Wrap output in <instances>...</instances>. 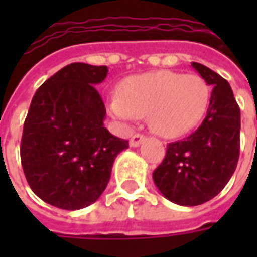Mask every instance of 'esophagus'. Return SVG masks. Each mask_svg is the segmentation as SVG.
<instances>
[{
	"mask_svg": "<svg viewBox=\"0 0 257 257\" xmlns=\"http://www.w3.org/2000/svg\"><path fill=\"white\" fill-rule=\"evenodd\" d=\"M145 139H146L145 135L135 134L134 136L131 138V140H129V145H131V147H138V146H139Z\"/></svg>",
	"mask_w": 257,
	"mask_h": 257,
	"instance_id": "34e87169",
	"label": "esophagus"
}]
</instances>
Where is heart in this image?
Listing matches in <instances>:
<instances>
[{
    "label": "heart",
    "mask_w": 257,
    "mask_h": 257,
    "mask_svg": "<svg viewBox=\"0 0 257 257\" xmlns=\"http://www.w3.org/2000/svg\"><path fill=\"white\" fill-rule=\"evenodd\" d=\"M209 99V85L202 77L160 70L126 79L121 96L110 100V111L122 121L149 115L156 134L179 138L201 122Z\"/></svg>",
    "instance_id": "heart-1"
}]
</instances>
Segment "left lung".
I'll use <instances>...</instances> for the list:
<instances>
[{
	"instance_id": "8db88e82",
	"label": "left lung",
	"mask_w": 257,
	"mask_h": 257,
	"mask_svg": "<svg viewBox=\"0 0 257 257\" xmlns=\"http://www.w3.org/2000/svg\"><path fill=\"white\" fill-rule=\"evenodd\" d=\"M213 86L206 117L186 139L167 146L153 180L169 201L195 206L209 201L228 183L239 157L241 114L230 84L206 66L191 63Z\"/></svg>"
}]
</instances>
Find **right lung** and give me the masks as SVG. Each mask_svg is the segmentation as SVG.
<instances>
[{"label":"right lung","mask_w":257,"mask_h":257,"mask_svg":"<svg viewBox=\"0 0 257 257\" xmlns=\"http://www.w3.org/2000/svg\"><path fill=\"white\" fill-rule=\"evenodd\" d=\"M107 66L71 63L37 89L23 126L22 167L31 190L67 210L89 206L106 190L117 156L128 149L104 128L106 107L95 85Z\"/></svg>","instance_id":"add662e5"}]
</instances>
